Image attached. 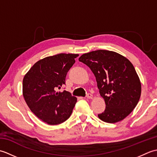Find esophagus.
Instances as JSON below:
<instances>
[{
  "mask_svg": "<svg viewBox=\"0 0 157 157\" xmlns=\"http://www.w3.org/2000/svg\"><path fill=\"white\" fill-rule=\"evenodd\" d=\"M86 97L87 98L90 99V98H92L93 96H92V94H90V93H88V94H86Z\"/></svg>",
  "mask_w": 157,
  "mask_h": 157,
  "instance_id": "obj_1",
  "label": "esophagus"
}]
</instances>
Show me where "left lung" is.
Masks as SVG:
<instances>
[{"label": "left lung", "mask_w": 157, "mask_h": 157, "mask_svg": "<svg viewBox=\"0 0 157 157\" xmlns=\"http://www.w3.org/2000/svg\"><path fill=\"white\" fill-rule=\"evenodd\" d=\"M79 61L91 69L106 107L98 117L106 123L125 119L137 105L141 83L132 63L115 52L98 50L82 55Z\"/></svg>", "instance_id": "8db88e82"}]
</instances>
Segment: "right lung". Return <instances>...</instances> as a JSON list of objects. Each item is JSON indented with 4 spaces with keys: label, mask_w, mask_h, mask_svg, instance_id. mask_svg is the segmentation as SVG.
Listing matches in <instances>:
<instances>
[{
    "label": "right lung",
    "mask_w": 157,
    "mask_h": 157,
    "mask_svg": "<svg viewBox=\"0 0 157 157\" xmlns=\"http://www.w3.org/2000/svg\"><path fill=\"white\" fill-rule=\"evenodd\" d=\"M79 55L61 53L40 60L23 80V95L36 116L49 125H57L71 116L77 98L66 90L65 78Z\"/></svg>",
    "instance_id": "add662e5"
}]
</instances>
